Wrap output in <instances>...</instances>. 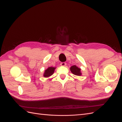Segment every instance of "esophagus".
<instances>
[{
	"label": "esophagus",
	"instance_id": "obj_1",
	"mask_svg": "<svg viewBox=\"0 0 122 122\" xmlns=\"http://www.w3.org/2000/svg\"><path fill=\"white\" fill-rule=\"evenodd\" d=\"M61 66H65L66 65V63L65 62H61Z\"/></svg>",
	"mask_w": 122,
	"mask_h": 122
}]
</instances>
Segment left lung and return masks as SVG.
I'll return each instance as SVG.
<instances>
[{"mask_svg": "<svg viewBox=\"0 0 122 122\" xmlns=\"http://www.w3.org/2000/svg\"><path fill=\"white\" fill-rule=\"evenodd\" d=\"M70 70H71V72L75 75L80 76L81 74L80 72V69L76 67V66H73L70 68Z\"/></svg>", "mask_w": 122, "mask_h": 122, "instance_id": "left-lung-1", "label": "left lung"}]
</instances>
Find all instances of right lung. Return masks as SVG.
<instances>
[{"label":"right lung","instance_id":"right-lung-1","mask_svg":"<svg viewBox=\"0 0 122 122\" xmlns=\"http://www.w3.org/2000/svg\"><path fill=\"white\" fill-rule=\"evenodd\" d=\"M55 69V68L54 67H49L47 70H45L44 76L45 77H48L52 75L54 72Z\"/></svg>","mask_w":122,"mask_h":122}]
</instances>
